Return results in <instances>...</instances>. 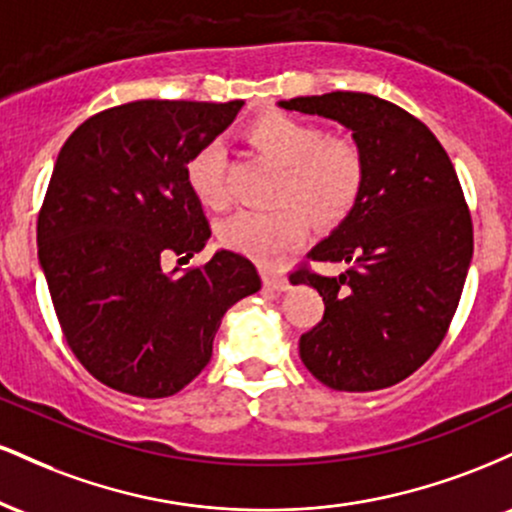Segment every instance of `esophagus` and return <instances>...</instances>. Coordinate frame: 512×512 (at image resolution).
<instances>
[{"mask_svg": "<svg viewBox=\"0 0 512 512\" xmlns=\"http://www.w3.org/2000/svg\"><path fill=\"white\" fill-rule=\"evenodd\" d=\"M262 281H264V286H267V289H274V291L289 289V279H286V276L281 272H276V269H264Z\"/></svg>", "mask_w": 512, "mask_h": 512, "instance_id": "obj_1", "label": "esophagus"}]
</instances>
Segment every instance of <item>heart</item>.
Masks as SVG:
<instances>
[{
  "label": "heart",
  "instance_id": "1",
  "mask_svg": "<svg viewBox=\"0 0 512 512\" xmlns=\"http://www.w3.org/2000/svg\"><path fill=\"white\" fill-rule=\"evenodd\" d=\"M250 139L284 166L274 209H245L219 226L226 248L255 260H274L281 250L301 243L313 221H342L366 185V156L349 137H330L317 122L289 113H267L248 127ZM185 178L204 207L226 209L233 202L228 182V151L209 139L187 158Z\"/></svg>",
  "mask_w": 512,
  "mask_h": 512
}]
</instances>
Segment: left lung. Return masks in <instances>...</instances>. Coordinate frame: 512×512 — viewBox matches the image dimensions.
Listing matches in <instances>:
<instances>
[{"instance_id": "left-lung-1", "label": "left lung", "mask_w": 512, "mask_h": 512, "mask_svg": "<svg viewBox=\"0 0 512 512\" xmlns=\"http://www.w3.org/2000/svg\"><path fill=\"white\" fill-rule=\"evenodd\" d=\"M332 117L366 156V185L337 231L291 272L325 313L301 334L305 368L332 390L370 392L421 368L448 334L474 250L472 214L450 156L419 117L370 93L281 101ZM310 261H346L325 277Z\"/></svg>"}]
</instances>
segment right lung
Masks as SVG:
<instances>
[{
	"label": "right lung",
	"mask_w": 512,
	"mask_h": 512,
	"mask_svg": "<svg viewBox=\"0 0 512 512\" xmlns=\"http://www.w3.org/2000/svg\"><path fill=\"white\" fill-rule=\"evenodd\" d=\"M243 101H134L81 122L62 146L38 211V257L79 363L125 395L180 392L211 358L221 317L260 291L255 264L221 250L180 276L211 228L185 178L187 158Z\"/></svg>",
	"instance_id": "add662e5"
}]
</instances>
